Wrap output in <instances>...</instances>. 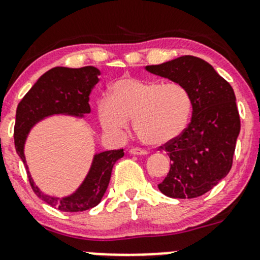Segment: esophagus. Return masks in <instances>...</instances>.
<instances>
[{
	"mask_svg": "<svg viewBox=\"0 0 260 260\" xmlns=\"http://www.w3.org/2000/svg\"><path fill=\"white\" fill-rule=\"evenodd\" d=\"M129 153L136 154V156H146L147 151H145V149H141V148H131Z\"/></svg>",
	"mask_w": 260,
	"mask_h": 260,
	"instance_id": "34e87169",
	"label": "esophagus"
}]
</instances>
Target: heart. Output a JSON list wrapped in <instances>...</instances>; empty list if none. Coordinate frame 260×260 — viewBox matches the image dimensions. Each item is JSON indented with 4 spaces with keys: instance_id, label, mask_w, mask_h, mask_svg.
<instances>
[{
    "instance_id": "obj_1",
    "label": "heart",
    "mask_w": 260,
    "mask_h": 260,
    "mask_svg": "<svg viewBox=\"0 0 260 260\" xmlns=\"http://www.w3.org/2000/svg\"><path fill=\"white\" fill-rule=\"evenodd\" d=\"M192 111V102L179 83L122 78L112 84L109 98L99 99L96 115L101 127L109 135L120 136L128 120L141 142L164 146L185 131Z\"/></svg>"
}]
</instances>
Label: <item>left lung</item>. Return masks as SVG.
<instances>
[{
  "label": "left lung",
  "instance_id": "obj_1",
  "mask_svg": "<svg viewBox=\"0 0 260 260\" xmlns=\"http://www.w3.org/2000/svg\"><path fill=\"white\" fill-rule=\"evenodd\" d=\"M145 69L185 86L192 102L188 127L162 147L171 167L158 185L159 191L172 199L199 198L232 169L240 132L234 90L208 61L191 55Z\"/></svg>",
  "mask_w": 260,
  "mask_h": 260
}]
</instances>
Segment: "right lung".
Here are the masks:
<instances>
[{
	"label": "right lung",
	"mask_w": 260,
	"mask_h": 260,
	"mask_svg": "<svg viewBox=\"0 0 260 260\" xmlns=\"http://www.w3.org/2000/svg\"><path fill=\"white\" fill-rule=\"evenodd\" d=\"M99 75L101 70L94 67L52 68L39 78L17 106L14 136L17 154L25 165L34 192L60 211H85L98 205L108 188L112 169L124 156V152L113 149L94 154L90 169L79 187L70 195L59 198L43 192L34 181L25 157L26 140L39 122L52 115H69L81 119L90 113L89 95L99 81Z\"/></svg>",
	"instance_id": "1"
}]
</instances>
